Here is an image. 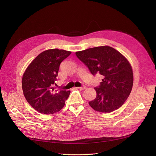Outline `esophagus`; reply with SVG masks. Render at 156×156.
Wrapping results in <instances>:
<instances>
[{
	"mask_svg": "<svg viewBox=\"0 0 156 156\" xmlns=\"http://www.w3.org/2000/svg\"><path fill=\"white\" fill-rule=\"evenodd\" d=\"M76 88L81 90H84V89L86 88V87L85 86H83V87H77Z\"/></svg>",
	"mask_w": 156,
	"mask_h": 156,
	"instance_id": "1",
	"label": "esophagus"
}]
</instances>
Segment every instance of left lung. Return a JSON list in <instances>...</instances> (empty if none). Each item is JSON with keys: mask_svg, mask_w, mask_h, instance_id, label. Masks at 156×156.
Wrapping results in <instances>:
<instances>
[{"mask_svg": "<svg viewBox=\"0 0 156 156\" xmlns=\"http://www.w3.org/2000/svg\"><path fill=\"white\" fill-rule=\"evenodd\" d=\"M92 75L100 73L102 82L95 87L96 97L88 103L93 109L111 112L120 108L128 98L133 84V74L129 61L119 51L105 45L75 53Z\"/></svg>", "mask_w": 156, "mask_h": 156, "instance_id": "left-lung-1", "label": "left lung"}]
</instances>
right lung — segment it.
<instances>
[{
    "label": "right lung",
    "mask_w": 156,
    "mask_h": 156,
    "mask_svg": "<svg viewBox=\"0 0 156 156\" xmlns=\"http://www.w3.org/2000/svg\"><path fill=\"white\" fill-rule=\"evenodd\" d=\"M72 53L63 49H52L37 55L25 71L22 89L28 103L42 114L60 111L65 105L70 91L55 90L60 63Z\"/></svg>",
    "instance_id": "1"
}]
</instances>
